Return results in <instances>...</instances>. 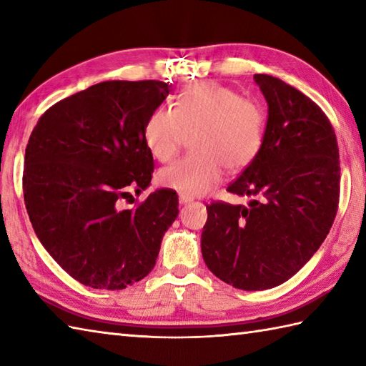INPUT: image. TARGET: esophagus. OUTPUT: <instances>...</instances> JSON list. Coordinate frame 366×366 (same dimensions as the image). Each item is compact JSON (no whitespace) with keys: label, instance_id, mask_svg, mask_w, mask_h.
Segmentation results:
<instances>
[{"label":"esophagus","instance_id":"34e87169","mask_svg":"<svg viewBox=\"0 0 366 366\" xmlns=\"http://www.w3.org/2000/svg\"><path fill=\"white\" fill-rule=\"evenodd\" d=\"M190 201H192V198H190V197H185V195H181V197H179V204H181V206L189 204Z\"/></svg>","mask_w":366,"mask_h":366}]
</instances>
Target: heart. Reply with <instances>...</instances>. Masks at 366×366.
<instances>
[{
	"mask_svg": "<svg viewBox=\"0 0 366 366\" xmlns=\"http://www.w3.org/2000/svg\"><path fill=\"white\" fill-rule=\"evenodd\" d=\"M266 114L258 102L240 97L220 83L204 81L184 91L174 110L155 108L146 119L143 138L154 159L168 162L193 135V155L157 173L162 187L185 197L204 195L220 184L227 167L232 173L250 165L259 152Z\"/></svg>",
	"mask_w": 366,
	"mask_h": 366,
	"instance_id": "heart-1",
	"label": "heart"
}]
</instances>
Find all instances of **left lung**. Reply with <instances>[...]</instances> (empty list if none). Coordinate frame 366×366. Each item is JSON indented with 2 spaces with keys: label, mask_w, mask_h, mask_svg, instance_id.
Returning a JSON list of instances; mask_svg holds the SVG:
<instances>
[{
  "label": "left lung",
  "mask_w": 366,
  "mask_h": 366,
  "mask_svg": "<svg viewBox=\"0 0 366 366\" xmlns=\"http://www.w3.org/2000/svg\"><path fill=\"white\" fill-rule=\"evenodd\" d=\"M267 102L259 152L228 192L248 206L212 203L201 234L209 270L237 290L285 283L327 237L340 198V154L327 116L277 76L256 74Z\"/></svg>",
  "instance_id": "1"
}]
</instances>
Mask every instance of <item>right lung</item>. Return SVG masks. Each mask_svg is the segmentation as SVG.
Masks as SVG:
<instances>
[{"label": "right lung", "instance_id": "right-lung-1", "mask_svg": "<svg viewBox=\"0 0 366 366\" xmlns=\"http://www.w3.org/2000/svg\"><path fill=\"white\" fill-rule=\"evenodd\" d=\"M168 92L155 80L92 84L50 107L31 132L23 171L29 220L51 258L94 290H124L149 274L179 214L168 189L121 207L130 190L149 187L154 160L143 129Z\"/></svg>", "mask_w": 366, "mask_h": 366}]
</instances>
